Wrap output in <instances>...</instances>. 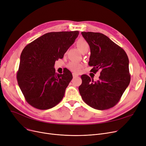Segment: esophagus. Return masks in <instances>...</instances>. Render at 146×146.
I'll return each instance as SVG.
<instances>
[{
    "label": "esophagus",
    "mask_w": 146,
    "mask_h": 146,
    "mask_svg": "<svg viewBox=\"0 0 146 146\" xmlns=\"http://www.w3.org/2000/svg\"><path fill=\"white\" fill-rule=\"evenodd\" d=\"M72 74H73V78L76 77V76H78V74H76V73H72Z\"/></svg>",
    "instance_id": "1"
}]
</instances>
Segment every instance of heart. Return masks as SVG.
Instances as JSON below:
<instances>
[{"instance_id": "heart-1", "label": "heart", "mask_w": 146, "mask_h": 146, "mask_svg": "<svg viewBox=\"0 0 146 146\" xmlns=\"http://www.w3.org/2000/svg\"><path fill=\"white\" fill-rule=\"evenodd\" d=\"M76 44H77L78 47L82 52L86 50H89V45L88 42L83 38H79V40H78L77 42H76ZM81 67L82 66L79 63L74 62V61H71L67 65V67L74 72H79L80 70Z\"/></svg>"}]
</instances>
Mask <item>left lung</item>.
I'll list each match as a JSON object with an SVG mask.
<instances>
[{
	"label": "left lung",
	"instance_id": "8db88e82",
	"mask_svg": "<svg viewBox=\"0 0 146 146\" xmlns=\"http://www.w3.org/2000/svg\"><path fill=\"white\" fill-rule=\"evenodd\" d=\"M90 49L89 65L91 72L100 70L96 82L86 74L81 76L79 90L87 105L98 110L110 109L119 101L129 85L131 76L125 51L103 34L82 32Z\"/></svg>",
	"mask_w": 146,
	"mask_h": 146
}]
</instances>
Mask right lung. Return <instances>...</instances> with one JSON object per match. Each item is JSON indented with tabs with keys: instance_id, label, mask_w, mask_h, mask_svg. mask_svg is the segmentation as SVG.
<instances>
[{
	"instance_id": "1",
	"label": "right lung",
	"mask_w": 146,
	"mask_h": 146,
	"mask_svg": "<svg viewBox=\"0 0 146 146\" xmlns=\"http://www.w3.org/2000/svg\"><path fill=\"white\" fill-rule=\"evenodd\" d=\"M79 32L45 34L28 44L22 50L17 72L18 85L27 102L38 110H48L63 98L73 76L68 69L57 74L55 61L63 58Z\"/></svg>"
}]
</instances>
